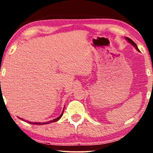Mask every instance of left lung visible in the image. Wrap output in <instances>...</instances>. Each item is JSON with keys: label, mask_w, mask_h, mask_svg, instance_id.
<instances>
[{"label": "left lung", "mask_w": 153, "mask_h": 153, "mask_svg": "<svg viewBox=\"0 0 153 153\" xmlns=\"http://www.w3.org/2000/svg\"><path fill=\"white\" fill-rule=\"evenodd\" d=\"M126 39H127V41H128V42H129V43H131V45H133V46H134V47H135V48H136V49H137V51H140V50H139V49L137 48V45H136V44H135V43L134 42H133V41H132V40H131V39H129V38H128V37H127V38H126Z\"/></svg>", "instance_id": "8db88e82"}]
</instances>
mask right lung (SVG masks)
Returning a JSON list of instances; mask_svg holds the SVG:
<instances>
[{
  "label": "right lung",
  "instance_id": "add662e5",
  "mask_svg": "<svg viewBox=\"0 0 153 153\" xmlns=\"http://www.w3.org/2000/svg\"><path fill=\"white\" fill-rule=\"evenodd\" d=\"M62 114H63V111H62V113L61 114V115L59 116V117H57V118H56V119H53V120H51V121H50V122H42V123H39V122H28L29 123V124H38V125H41V124H50V123H51V122H57V121H58L59 119L61 118V117H62ZM19 119H21V118H19ZM22 119L23 121H24V119Z\"/></svg>",
  "mask_w": 153,
  "mask_h": 153
}]
</instances>
